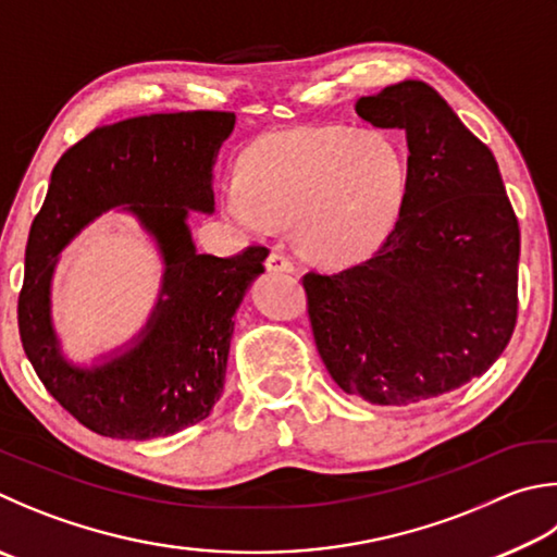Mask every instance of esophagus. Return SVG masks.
Segmentation results:
<instances>
[{
	"mask_svg": "<svg viewBox=\"0 0 557 557\" xmlns=\"http://www.w3.org/2000/svg\"><path fill=\"white\" fill-rule=\"evenodd\" d=\"M268 270L270 272H295V260H292L282 248H272L268 256Z\"/></svg>",
	"mask_w": 557,
	"mask_h": 557,
	"instance_id": "1",
	"label": "esophagus"
}]
</instances>
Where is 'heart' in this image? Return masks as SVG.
<instances>
[{
  "mask_svg": "<svg viewBox=\"0 0 557 557\" xmlns=\"http://www.w3.org/2000/svg\"><path fill=\"white\" fill-rule=\"evenodd\" d=\"M409 170L384 134L299 126L262 136L224 189L226 214L265 236L297 224V244L323 265L375 252L407 201Z\"/></svg>",
  "mask_w": 557,
  "mask_h": 557,
  "instance_id": "1",
  "label": "heart"
}]
</instances>
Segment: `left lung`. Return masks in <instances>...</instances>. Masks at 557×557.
Wrapping results in <instances>:
<instances>
[{"label":"left lung","mask_w":557,"mask_h":557,"mask_svg":"<svg viewBox=\"0 0 557 557\" xmlns=\"http://www.w3.org/2000/svg\"><path fill=\"white\" fill-rule=\"evenodd\" d=\"M407 134L409 187L370 260L307 272L319 356L338 387L377 407L441 397L487 372L517 326L519 221L497 160L436 89L404 79L360 97Z\"/></svg>","instance_id":"left-lung-1"}]
</instances>
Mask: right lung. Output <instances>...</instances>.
I'll return each instance as SVG.
<instances>
[{"label": "right lung", "mask_w": 557, "mask_h": 557, "mask_svg": "<svg viewBox=\"0 0 557 557\" xmlns=\"http://www.w3.org/2000/svg\"><path fill=\"white\" fill-rule=\"evenodd\" d=\"M231 111L150 114L95 128L67 148L50 175L26 246L18 333L38 380L99 436L148 441L195 426L221 397L234 313L268 258L265 246L216 258L197 252L189 209H214L211 170L234 131ZM131 210L164 252L159 305L128 351L95 369L59 352L49 323L57 252L89 220Z\"/></svg>", "instance_id": "add662e5"}]
</instances>
